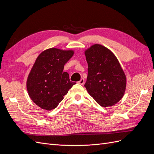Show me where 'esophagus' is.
Returning <instances> with one entry per match:
<instances>
[{
  "instance_id": "34e87169",
  "label": "esophagus",
  "mask_w": 154,
  "mask_h": 154,
  "mask_svg": "<svg viewBox=\"0 0 154 154\" xmlns=\"http://www.w3.org/2000/svg\"><path fill=\"white\" fill-rule=\"evenodd\" d=\"M84 83H85V80L83 78H82L81 80L78 82V83L80 85H83L84 84Z\"/></svg>"
}]
</instances>
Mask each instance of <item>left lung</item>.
I'll return each instance as SVG.
<instances>
[{"instance_id":"1","label":"left lung","mask_w":154,"mask_h":154,"mask_svg":"<svg viewBox=\"0 0 154 154\" xmlns=\"http://www.w3.org/2000/svg\"><path fill=\"white\" fill-rule=\"evenodd\" d=\"M88 75L85 87L97 103L112 106L124 96L127 78L118 58L105 46L95 44L85 51Z\"/></svg>"}]
</instances>
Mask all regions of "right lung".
<instances>
[{"mask_svg":"<svg viewBox=\"0 0 154 154\" xmlns=\"http://www.w3.org/2000/svg\"><path fill=\"white\" fill-rule=\"evenodd\" d=\"M73 50L49 48L36 58L27 79L29 96L41 109H55L76 83L71 82L64 65L72 58Z\"/></svg>","mask_w":154,"mask_h":154,"instance_id":"right-lung-1","label":"right lung"}]
</instances>
